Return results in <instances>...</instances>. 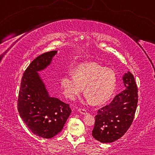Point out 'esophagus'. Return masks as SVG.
<instances>
[{
  "label": "esophagus",
  "instance_id": "obj_1",
  "mask_svg": "<svg viewBox=\"0 0 155 155\" xmlns=\"http://www.w3.org/2000/svg\"><path fill=\"white\" fill-rule=\"evenodd\" d=\"M78 111L80 113V114H87V111H86V109H82V108H79V109H78Z\"/></svg>",
  "mask_w": 155,
  "mask_h": 155
}]
</instances>
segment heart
Wrapping results in <instances>:
<instances>
[{"label": "heart", "mask_w": 155, "mask_h": 155, "mask_svg": "<svg viewBox=\"0 0 155 155\" xmlns=\"http://www.w3.org/2000/svg\"><path fill=\"white\" fill-rule=\"evenodd\" d=\"M73 76H64L60 86L64 95L74 100L82 92L95 104L104 103L111 98L117 86L116 73L111 68H103L96 63L81 65L72 72Z\"/></svg>", "instance_id": "obj_1"}]
</instances>
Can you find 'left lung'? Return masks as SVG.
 <instances>
[{"mask_svg":"<svg viewBox=\"0 0 155 155\" xmlns=\"http://www.w3.org/2000/svg\"><path fill=\"white\" fill-rule=\"evenodd\" d=\"M122 80L125 90L100 109L95 116L92 136L100 142L111 143L122 137L134 119L138 101L137 85L130 72L123 75Z\"/></svg>","mask_w":155,"mask_h":155,"instance_id":"obj_1","label":"left lung"}]
</instances>
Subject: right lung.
I'll return each instance as SVG.
<instances>
[{"label": "right lung", "mask_w": 155, "mask_h": 155, "mask_svg": "<svg viewBox=\"0 0 155 155\" xmlns=\"http://www.w3.org/2000/svg\"><path fill=\"white\" fill-rule=\"evenodd\" d=\"M57 51L45 52L31 63L23 74L18 101L21 118L39 137L49 139L61 132L71 114L69 104L51 97L39 72L51 65Z\"/></svg>", "instance_id": "right-lung-1"}]
</instances>
